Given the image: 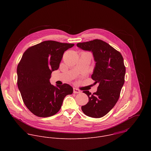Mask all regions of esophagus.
I'll list each match as a JSON object with an SVG mask.
<instances>
[{"label": "esophagus", "instance_id": "1", "mask_svg": "<svg viewBox=\"0 0 151 151\" xmlns=\"http://www.w3.org/2000/svg\"><path fill=\"white\" fill-rule=\"evenodd\" d=\"M73 92H74V93H79L81 92V91H80L78 89L76 88H73Z\"/></svg>", "mask_w": 151, "mask_h": 151}]
</instances>
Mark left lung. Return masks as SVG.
<instances>
[{
    "label": "left lung",
    "instance_id": "1",
    "mask_svg": "<svg viewBox=\"0 0 151 151\" xmlns=\"http://www.w3.org/2000/svg\"><path fill=\"white\" fill-rule=\"evenodd\" d=\"M77 46L92 52L96 65L91 78L95 84H99L93 94L89 91H83L89 102L81 109L89 117L101 118L108 114L119 99L126 74L123 58L120 52L101 40L78 43Z\"/></svg>",
    "mask_w": 151,
    "mask_h": 151
}]
</instances>
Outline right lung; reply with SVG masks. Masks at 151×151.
Segmentation results:
<instances>
[{
    "label": "right lung",
    "instance_id": "right-lung-1",
    "mask_svg": "<svg viewBox=\"0 0 151 151\" xmlns=\"http://www.w3.org/2000/svg\"><path fill=\"white\" fill-rule=\"evenodd\" d=\"M74 45L45 41L28 47L23 53L17 68V86L25 105L34 115H55L65 96L73 93L70 85L54 86L49 79L52 71L59 68L64 52Z\"/></svg>",
    "mask_w": 151,
    "mask_h": 151
}]
</instances>
